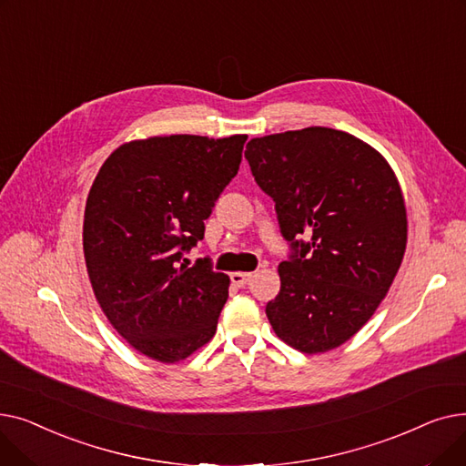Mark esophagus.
<instances>
[{
    "label": "esophagus",
    "instance_id": "obj_1",
    "mask_svg": "<svg viewBox=\"0 0 466 466\" xmlns=\"http://www.w3.org/2000/svg\"><path fill=\"white\" fill-rule=\"evenodd\" d=\"M251 278H253V274H249V272H232L230 274L232 283L238 287H246L251 281Z\"/></svg>",
    "mask_w": 466,
    "mask_h": 466
}]
</instances>
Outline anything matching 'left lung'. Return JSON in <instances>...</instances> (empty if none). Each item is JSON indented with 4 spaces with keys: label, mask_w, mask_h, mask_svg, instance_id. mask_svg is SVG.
I'll return each mask as SVG.
<instances>
[{
    "label": "left lung",
    "mask_w": 466,
    "mask_h": 466,
    "mask_svg": "<svg viewBox=\"0 0 466 466\" xmlns=\"http://www.w3.org/2000/svg\"><path fill=\"white\" fill-rule=\"evenodd\" d=\"M246 158L292 251L268 321L290 348L330 351L370 319L400 268L408 220L395 171L369 143L323 127L253 137Z\"/></svg>",
    "instance_id": "obj_1"
}]
</instances>
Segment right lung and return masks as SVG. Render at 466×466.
<instances>
[{
    "instance_id": "obj_1",
    "label": "right lung",
    "mask_w": 466,
    "mask_h": 466,
    "mask_svg": "<svg viewBox=\"0 0 466 466\" xmlns=\"http://www.w3.org/2000/svg\"><path fill=\"white\" fill-rule=\"evenodd\" d=\"M248 136H155L120 145L90 187L83 251L97 304L128 344L160 362L206 346L230 279L181 262L238 174Z\"/></svg>"
}]
</instances>
